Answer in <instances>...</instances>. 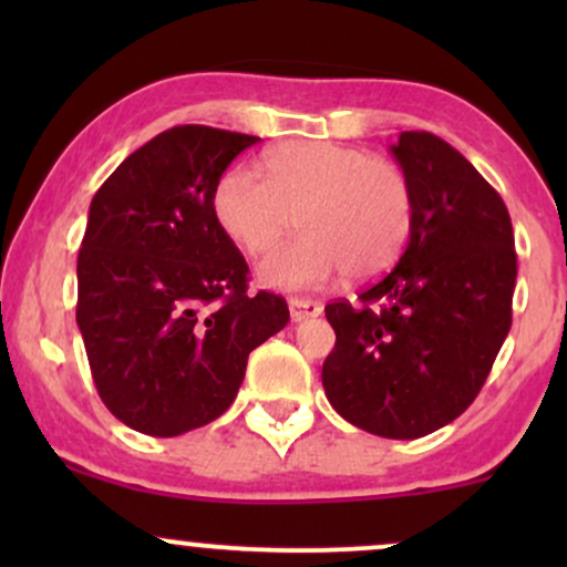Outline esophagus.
Instances as JSON below:
<instances>
[{"mask_svg":"<svg viewBox=\"0 0 567 567\" xmlns=\"http://www.w3.org/2000/svg\"><path fill=\"white\" fill-rule=\"evenodd\" d=\"M290 320L292 322H303L311 320V317H320L322 315V306L311 298H290Z\"/></svg>","mask_w":567,"mask_h":567,"instance_id":"34e87169","label":"esophagus"}]
</instances>
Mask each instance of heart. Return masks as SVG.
<instances>
[{
  "label": "heart",
  "instance_id": "obj_1",
  "mask_svg": "<svg viewBox=\"0 0 567 567\" xmlns=\"http://www.w3.org/2000/svg\"><path fill=\"white\" fill-rule=\"evenodd\" d=\"M266 175L231 165L213 188V218L245 256L261 258L292 226L296 243L261 264L266 288L303 290L347 271L370 279L405 250L413 192L386 159L328 141L279 143L264 157Z\"/></svg>",
  "mask_w": 567,
  "mask_h": 567
}]
</instances>
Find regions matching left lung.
Masks as SVG:
<instances>
[{"label": "left lung", "instance_id": "left-lung-1", "mask_svg": "<svg viewBox=\"0 0 567 567\" xmlns=\"http://www.w3.org/2000/svg\"><path fill=\"white\" fill-rule=\"evenodd\" d=\"M389 152L413 192V229L357 303L324 306L336 347L322 386L349 424L415 440L483 389L512 328L517 252L504 199L451 143L410 130Z\"/></svg>", "mask_w": 567, "mask_h": 567}]
</instances>
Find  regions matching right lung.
<instances>
[{
  "mask_svg": "<svg viewBox=\"0 0 567 567\" xmlns=\"http://www.w3.org/2000/svg\"><path fill=\"white\" fill-rule=\"evenodd\" d=\"M256 141L171 127L90 202L76 324L103 405L135 432L178 437L216 421L250 351L290 320L285 298L247 296L250 269L213 218L216 181Z\"/></svg>",
  "mask_w": 567,
  "mask_h": 567,
  "instance_id": "1",
  "label": "right lung"
}]
</instances>
